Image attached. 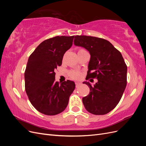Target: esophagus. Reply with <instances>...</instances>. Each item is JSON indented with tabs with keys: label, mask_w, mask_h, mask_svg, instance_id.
<instances>
[{
	"label": "esophagus",
	"mask_w": 146,
	"mask_h": 146,
	"mask_svg": "<svg viewBox=\"0 0 146 146\" xmlns=\"http://www.w3.org/2000/svg\"><path fill=\"white\" fill-rule=\"evenodd\" d=\"M80 85H81V83H80V82H76V88L79 87Z\"/></svg>",
	"instance_id": "1"
}]
</instances>
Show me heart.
Returning <instances> with one entry per match:
<instances>
[{
	"mask_svg": "<svg viewBox=\"0 0 146 146\" xmlns=\"http://www.w3.org/2000/svg\"><path fill=\"white\" fill-rule=\"evenodd\" d=\"M83 51H86V50H84L83 48H79L78 50V54H79V53L80 52H82ZM69 76L70 78H71L72 79L77 80V79L81 78L82 76V73L80 71H78V70H72V71L69 72Z\"/></svg>",
	"mask_w": 146,
	"mask_h": 146,
	"instance_id": "obj_1",
	"label": "heart"
}]
</instances>
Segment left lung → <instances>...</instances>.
Returning a JSON list of instances; mask_svg holds the SVG:
<instances>
[{
  "instance_id": "8db88e82",
  "label": "left lung",
  "mask_w": 146,
  "mask_h": 146,
  "mask_svg": "<svg viewBox=\"0 0 146 146\" xmlns=\"http://www.w3.org/2000/svg\"><path fill=\"white\" fill-rule=\"evenodd\" d=\"M74 42L90 54L86 78L98 79L94 86L83 82L90 87V91L83 98V104L91 114H107L116 107L125 89L127 67L124 60L121 52L106 39L77 35Z\"/></svg>"
}]
</instances>
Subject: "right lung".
Masks as SVG:
<instances>
[{"label":"right lung","mask_w":146,"mask_h":146,"mask_svg":"<svg viewBox=\"0 0 146 146\" xmlns=\"http://www.w3.org/2000/svg\"><path fill=\"white\" fill-rule=\"evenodd\" d=\"M74 36H57L42 41L30 55L25 70V88L29 100L39 112L56 115L67 107L76 85L55 81V70L62 64L64 53Z\"/></svg>","instance_id":"add662e5"}]
</instances>
